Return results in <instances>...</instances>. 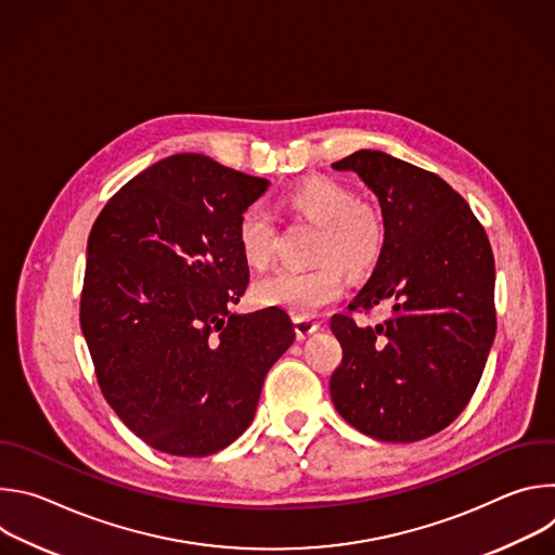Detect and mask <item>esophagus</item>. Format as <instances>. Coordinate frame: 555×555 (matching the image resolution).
<instances>
[{"label":"esophagus","instance_id":"1","mask_svg":"<svg viewBox=\"0 0 555 555\" xmlns=\"http://www.w3.org/2000/svg\"><path fill=\"white\" fill-rule=\"evenodd\" d=\"M321 330V325L311 321V319H300V315H294V332H296V338L298 340H305L309 338L311 334H315Z\"/></svg>","mask_w":555,"mask_h":555}]
</instances>
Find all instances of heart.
<instances>
[{"label": "heart", "mask_w": 555, "mask_h": 555, "mask_svg": "<svg viewBox=\"0 0 555 555\" xmlns=\"http://www.w3.org/2000/svg\"><path fill=\"white\" fill-rule=\"evenodd\" d=\"M283 206L309 223L319 225L313 261L309 270H281L255 285V298L268 307L287 309L300 319L319 313L325 305L340 298L347 279L366 274L375 268L386 244V223L382 212L364 202L343 182L332 178H311L283 195ZM236 246L244 261L266 270L274 259V223L270 215L250 206L236 221Z\"/></svg>", "instance_id": "heart-1"}]
</instances>
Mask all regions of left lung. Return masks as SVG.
Wrapping results in <instances>:
<instances>
[{
  "instance_id": "1",
  "label": "left lung",
  "mask_w": 555,
  "mask_h": 555,
  "mask_svg": "<svg viewBox=\"0 0 555 555\" xmlns=\"http://www.w3.org/2000/svg\"><path fill=\"white\" fill-rule=\"evenodd\" d=\"M377 195L384 253L332 332L343 362L330 390L340 417L392 443L450 426L477 390L496 336L494 255L467 202L439 176L362 149L332 165ZM388 301L393 313L360 328L350 313Z\"/></svg>"
}]
</instances>
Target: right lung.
I'll return each mask as SVG.
<instances>
[{
    "label": "right lung",
    "instance_id": "add662e5",
    "mask_svg": "<svg viewBox=\"0 0 555 555\" xmlns=\"http://www.w3.org/2000/svg\"><path fill=\"white\" fill-rule=\"evenodd\" d=\"M268 184L178 153L129 180L92 225L81 330L107 404L155 450L230 446L294 343L279 307L230 311L250 279L236 221Z\"/></svg>",
    "mask_w": 555,
    "mask_h": 555
}]
</instances>
